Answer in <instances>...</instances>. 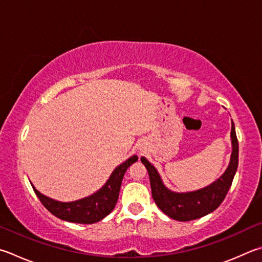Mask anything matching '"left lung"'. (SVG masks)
<instances>
[{
    "label": "left lung",
    "instance_id": "1",
    "mask_svg": "<svg viewBox=\"0 0 262 262\" xmlns=\"http://www.w3.org/2000/svg\"><path fill=\"white\" fill-rule=\"evenodd\" d=\"M230 136L232 152L226 172L210 185L196 191L174 192L166 188L155 166L142 157L141 161L149 173L152 198L166 215L178 221H191L207 215L221 205L238 167V141L234 122H231Z\"/></svg>",
    "mask_w": 262,
    "mask_h": 262
}]
</instances>
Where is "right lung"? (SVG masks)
I'll list each match as a JSON object with an SVG mask.
<instances>
[{"label":"right lung","instance_id":"1","mask_svg":"<svg viewBox=\"0 0 262 262\" xmlns=\"http://www.w3.org/2000/svg\"><path fill=\"white\" fill-rule=\"evenodd\" d=\"M137 159H139L137 156H133L123 161L113 170L106 183L97 192L75 202L63 203L54 201L37 191L34 185L31 184L42 205L55 216L64 221L92 225V223L103 220L113 211L118 202L123 175H125L127 168L133 163L137 161Z\"/></svg>","mask_w":262,"mask_h":262}]
</instances>
